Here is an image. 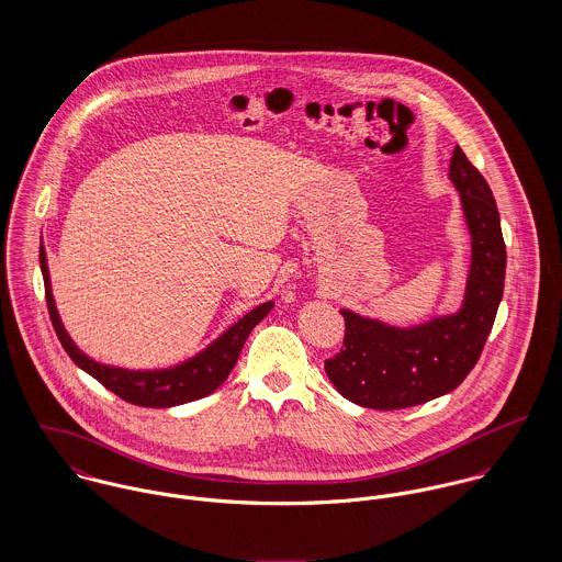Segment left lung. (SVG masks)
<instances>
[{
  "mask_svg": "<svg viewBox=\"0 0 562 562\" xmlns=\"http://www.w3.org/2000/svg\"><path fill=\"white\" fill-rule=\"evenodd\" d=\"M450 179L472 234V266L461 312L396 328L341 310V350L324 361L335 390L355 404L394 411L457 390L481 359L504 292L506 246L493 192L457 145Z\"/></svg>",
  "mask_w": 562,
  "mask_h": 562,
  "instance_id": "1",
  "label": "left lung"
}]
</instances>
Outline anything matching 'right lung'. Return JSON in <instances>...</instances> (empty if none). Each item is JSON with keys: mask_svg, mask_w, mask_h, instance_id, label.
Listing matches in <instances>:
<instances>
[{"mask_svg": "<svg viewBox=\"0 0 562 562\" xmlns=\"http://www.w3.org/2000/svg\"><path fill=\"white\" fill-rule=\"evenodd\" d=\"M41 270H43V281H45V301H47L49 318H52L56 335H58L63 348L67 350V355L74 359L76 366H80L83 372H88L92 379H97L112 394H116L125 402L138 404V406L166 408V406H175V404H183V402L199 401V398L212 394L214 390H218L225 383V379L229 376V372L234 370L248 333L272 310V301L255 307L241 321L236 322L229 330H225L201 355H196L194 359H190L181 366H175L170 370H154V372L121 370V368H110V366L88 359L74 344V339L67 335L60 316L56 312V305H54L43 246H41Z\"/></svg>", "mask_w": 562, "mask_h": 562, "instance_id": "obj_1", "label": "right lung"}]
</instances>
